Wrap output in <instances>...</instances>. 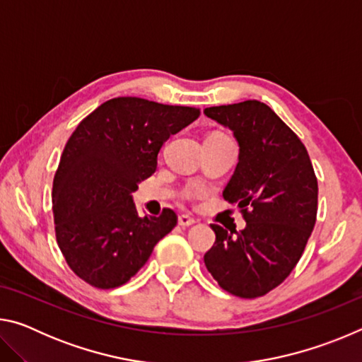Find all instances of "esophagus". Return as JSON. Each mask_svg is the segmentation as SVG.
I'll list each match as a JSON object with an SVG mask.
<instances>
[{"label":"esophagus","mask_w":362,"mask_h":362,"mask_svg":"<svg viewBox=\"0 0 362 362\" xmlns=\"http://www.w3.org/2000/svg\"><path fill=\"white\" fill-rule=\"evenodd\" d=\"M194 223H196V220L193 217L187 216V214H182V216H179V225L183 226V228H185V226H192Z\"/></svg>","instance_id":"obj_1"}]
</instances>
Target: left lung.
Returning <instances> with one entry per match:
<instances>
[{
    "label": "left lung",
    "instance_id": "1",
    "mask_svg": "<svg viewBox=\"0 0 362 362\" xmlns=\"http://www.w3.org/2000/svg\"><path fill=\"white\" fill-rule=\"evenodd\" d=\"M233 132L238 164L223 198L244 214L246 228L212 223L216 243L206 268L233 296H265L289 276L313 231L317 180L308 151L289 126L259 100L204 108Z\"/></svg>",
    "mask_w": 362,
    "mask_h": 362
}]
</instances>
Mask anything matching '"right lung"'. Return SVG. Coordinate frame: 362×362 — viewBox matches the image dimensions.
I'll return each instance as SVG.
<instances>
[{"label": "right lung", "mask_w": 362, "mask_h": 362, "mask_svg": "<svg viewBox=\"0 0 362 362\" xmlns=\"http://www.w3.org/2000/svg\"><path fill=\"white\" fill-rule=\"evenodd\" d=\"M198 116V108L118 97L71 134L54 175L52 212L59 247L86 283H127L177 225L170 209L140 217L132 193L156 170L163 144Z\"/></svg>", "instance_id": "1"}]
</instances>
